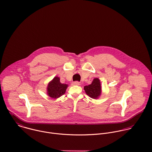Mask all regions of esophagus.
<instances>
[{
	"label": "esophagus",
	"mask_w": 152,
	"mask_h": 152,
	"mask_svg": "<svg viewBox=\"0 0 152 152\" xmlns=\"http://www.w3.org/2000/svg\"><path fill=\"white\" fill-rule=\"evenodd\" d=\"M80 85V83L78 82V81H75V82H73V83H72V85H77V86H78V85Z\"/></svg>",
	"instance_id": "obj_1"
}]
</instances>
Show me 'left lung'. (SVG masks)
Masks as SVG:
<instances>
[{
  "label": "left lung",
  "mask_w": 152,
  "mask_h": 152,
  "mask_svg": "<svg viewBox=\"0 0 152 152\" xmlns=\"http://www.w3.org/2000/svg\"><path fill=\"white\" fill-rule=\"evenodd\" d=\"M84 90L89 96L93 99H97L101 94L100 80L97 78L94 79L91 84L84 87Z\"/></svg>",
  "instance_id": "1"
}]
</instances>
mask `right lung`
Returning <instances> with one entry per match:
<instances>
[{
    "label": "right lung",
    "instance_id": "add662e5",
    "mask_svg": "<svg viewBox=\"0 0 152 152\" xmlns=\"http://www.w3.org/2000/svg\"><path fill=\"white\" fill-rule=\"evenodd\" d=\"M67 88V85L61 83L60 78L55 77L48 84V94L52 98L56 99L64 94Z\"/></svg>",
    "mask_w": 152,
    "mask_h": 152
}]
</instances>
